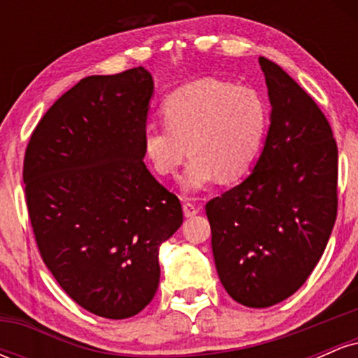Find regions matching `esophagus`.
Here are the masks:
<instances>
[{
    "label": "esophagus",
    "mask_w": 358,
    "mask_h": 358,
    "mask_svg": "<svg viewBox=\"0 0 358 358\" xmlns=\"http://www.w3.org/2000/svg\"><path fill=\"white\" fill-rule=\"evenodd\" d=\"M199 212H200V208L196 207V205H193L190 202H185L183 203L185 217H193V215H196V213H199Z\"/></svg>",
    "instance_id": "obj_1"
}]
</instances>
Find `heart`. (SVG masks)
I'll return each instance as SVG.
<instances>
[{
  "mask_svg": "<svg viewBox=\"0 0 358 358\" xmlns=\"http://www.w3.org/2000/svg\"><path fill=\"white\" fill-rule=\"evenodd\" d=\"M162 109L165 122H146L143 148L162 176L175 175L187 153L192 155L180 178L187 193L203 190L217 176L222 182L239 178L268 126V104L261 94L217 79L183 85Z\"/></svg>",
  "mask_w": 358,
  "mask_h": 358,
  "instance_id": "obj_1",
  "label": "heart"
}]
</instances>
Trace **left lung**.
Masks as SVG:
<instances>
[{"mask_svg":"<svg viewBox=\"0 0 358 358\" xmlns=\"http://www.w3.org/2000/svg\"><path fill=\"white\" fill-rule=\"evenodd\" d=\"M271 126L244 182L205 205L215 268L241 305L268 308L305 285L338 207V148L311 96L264 57Z\"/></svg>","mask_w":358,"mask_h":358,"instance_id":"left-lung-1","label":"left lung"}]
</instances>
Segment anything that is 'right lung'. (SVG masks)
I'll return each instance as SVG.
<instances>
[{"mask_svg":"<svg viewBox=\"0 0 358 358\" xmlns=\"http://www.w3.org/2000/svg\"><path fill=\"white\" fill-rule=\"evenodd\" d=\"M153 87L143 67L85 77L45 113L24 151L40 256L62 289L102 318L150 305L159 245L183 222L178 196L143 162Z\"/></svg>","mask_w":358,"mask_h":358,"instance_id":"obj_1","label":"right lung"}]
</instances>
